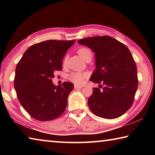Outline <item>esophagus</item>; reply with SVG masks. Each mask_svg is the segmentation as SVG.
I'll return each instance as SVG.
<instances>
[{"label": "esophagus", "instance_id": "1", "mask_svg": "<svg viewBox=\"0 0 155 155\" xmlns=\"http://www.w3.org/2000/svg\"><path fill=\"white\" fill-rule=\"evenodd\" d=\"M83 85H74V88L75 89H81L83 88Z\"/></svg>", "mask_w": 155, "mask_h": 155}]
</instances>
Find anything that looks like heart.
<instances>
[{
  "instance_id": "b5f03b06",
  "label": "heart",
  "mask_w": 155,
  "mask_h": 155,
  "mask_svg": "<svg viewBox=\"0 0 155 155\" xmlns=\"http://www.w3.org/2000/svg\"><path fill=\"white\" fill-rule=\"evenodd\" d=\"M78 53L79 55L82 57L83 59L86 60L90 57H92V52H91L90 49L86 48H81L78 51ZM67 57L64 59V63L65 64L66 62ZM87 77V74L85 72H73L68 75V79L71 81L72 82L77 83V84H81L84 82L85 78Z\"/></svg>"
}]
</instances>
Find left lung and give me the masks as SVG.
Instances as JSON below:
<instances>
[{"label": "left lung", "mask_w": 155, "mask_h": 155, "mask_svg": "<svg viewBox=\"0 0 155 155\" xmlns=\"http://www.w3.org/2000/svg\"><path fill=\"white\" fill-rule=\"evenodd\" d=\"M78 43L95 52L96 69L90 80L101 84L93 88L88 105L94 114L116 118L132 106L138 86L137 68L127 46L109 36L81 39Z\"/></svg>", "instance_id": "left-lung-1"}]
</instances>
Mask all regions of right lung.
Here are the masks:
<instances>
[{
  "label": "right lung",
  "instance_id": "add662e5",
  "mask_svg": "<svg viewBox=\"0 0 155 155\" xmlns=\"http://www.w3.org/2000/svg\"><path fill=\"white\" fill-rule=\"evenodd\" d=\"M75 40H46L30 46L15 68L14 87L26 111L34 119L50 121L66 109L68 96L74 88L70 82L55 86L54 71L62 69V59Z\"/></svg>",
  "mask_w": 155,
  "mask_h": 155
}]
</instances>
